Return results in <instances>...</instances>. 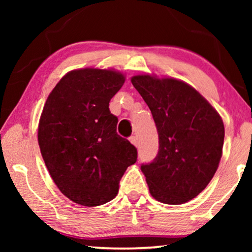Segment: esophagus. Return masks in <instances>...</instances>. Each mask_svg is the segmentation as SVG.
<instances>
[{
    "label": "esophagus",
    "mask_w": 252,
    "mask_h": 252,
    "mask_svg": "<svg viewBox=\"0 0 252 252\" xmlns=\"http://www.w3.org/2000/svg\"><path fill=\"white\" fill-rule=\"evenodd\" d=\"M129 141H130V143L134 144L135 147H137V144H139V143H137V137L136 136H130Z\"/></svg>",
    "instance_id": "obj_1"
}]
</instances>
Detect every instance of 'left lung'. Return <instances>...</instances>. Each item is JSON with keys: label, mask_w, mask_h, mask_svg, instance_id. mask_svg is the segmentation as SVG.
Instances as JSON below:
<instances>
[{"label": "left lung", "mask_w": 252, "mask_h": 252, "mask_svg": "<svg viewBox=\"0 0 252 252\" xmlns=\"http://www.w3.org/2000/svg\"><path fill=\"white\" fill-rule=\"evenodd\" d=\"M149 106L159 149L142 164L149 191L165 204H184L204 190L222 156L225 127L217 110L186 82L139 74L130 79Z\"/></svg>", "instance_id": "8db88e82"}]
</instances>
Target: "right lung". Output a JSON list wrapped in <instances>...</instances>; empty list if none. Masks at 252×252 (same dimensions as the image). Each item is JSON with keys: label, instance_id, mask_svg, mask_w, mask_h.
Instances as JSON below:
<instances>
[{"label": "right lung", "instance_id": "right-lung-1", "mask_svg": "<svg viewBox=\"0 0 252 252\" xmlns=\"http://www.w3.org/2000/svg\"><path fill=\"white\" fill-rule=\"evenodd\" d=\"M125 75L115 70L68 72L48 96L37 141L55 185L72 202L105 204L118 194L119 181L136 161V148L117 134L118 118L109 102Z\"/></svg>", "mask_w": 252, "mask_h": 252}]
</instances>
